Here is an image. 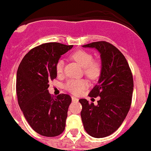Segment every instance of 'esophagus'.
Here are the masks:
<instances>
[{"instance_id": "34e87169", "label": "esophagus", "mask_w": 151, "mask_h": 151, "mask_svg": "<svg viewBox=\"0 0 151 151\" xmlns=\"http://www.w3.org/2000/svg\"><path fill=\"white\" fill-rule=\"evenodd\" d=\"M72 102H78V101H79V99L76 98V97H75V96H72Z\"/></svg>"}]
</instances>
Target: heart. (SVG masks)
<instances>
[{
    "label": "heart",
    "mask_w": 151,
    "mask_h": 151,
    "mask_svg": "<svg viewBox=\"0 0 151 151\" xmlns=\"http://www.w3.org/2000/svg\"><path fill=\"white\" fill-rule=\"evenodd\" d=\"M72 58L84 68L85 74L89 78L93 79L98 78L101 72V65L98 61L93 60V55L90 52L84 50H76L72 54ZM55 68L57 74H62L64 71L63 60H58ZM88 86L89 83L86 79H69L65 83V88L72 94L79 95Z\"/></svg>",
    "instance_id": "heart-1"
}]
</instances>
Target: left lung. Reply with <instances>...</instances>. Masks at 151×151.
<instances>
[{
  "label": "left lung",
  "instance_id": "left-lung-1",
  "mask_svg": "<svg viewBox=\"0 0 151 151\" xmlns=\"http://www.w3.org/2000/svg\"><path fill=\"white\" fill-rule=\"evenodd\" d=\"M83 47L95 48L101 54V72L98 84L90 96H100L97 105L80 99L81 118L88 134L103 138L116 131L125 120L132 103L133 78L125 56L106 41L93 42Z\"/></svg>",
  "mask_w": 151,
  "mask_h": 151
}]
</instances>
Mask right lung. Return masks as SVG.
<instances>
[{
    "label": "right lung",
    "instance_id": "1",
    "mask_svg": "<svg viewBox=\"0 0 151 151\" xmlns=\"http://www.w3.org/2000/svg\"><path fill=\"white\" fill-rule=\"evenodd\" d=\"M72 47L60 43H43L30 50L18 68V103L32 129L43 137L59 136L65 128L72 98L64 93L54 97L47 89L49 82L57 77V62Z\"/></svg>",
    "mask_w": 151,
    "mask_h": 151
}]
</instances>
